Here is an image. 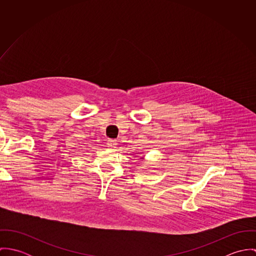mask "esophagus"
<instances>
[{
  "label": "esophagus",
  "instance_id": "obj_1",
  "mask_svg": "<svg viewBox=\"0 0 256 256\" xmlns=\"http://www.w3.org/2000/svg\"><path fill=\"white\" fill-rule=\"evenodd\" d=\"M117 146H118V142H117L116 140H113V139H110V140H108V146L110 148L116 150Z\"/></svg>",
  "mask_w": 256,
  "mask_h": 256
}]
</instances>
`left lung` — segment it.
Here are the masks:
<instances>
[{"label": "left lung", "instance_id": "1", "mask_svg": "<svg viewBox=\"0 0 256 256\" xmlns=\"http://www.w3.org/2000/svg\"><path fill=\"white\" fill-rule=\"evenodd\" d=\"M142 160H143V158H142Z\"/></svg>", "mask_w": 256, "mask_h": 256}]
</instances>
